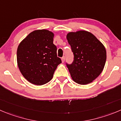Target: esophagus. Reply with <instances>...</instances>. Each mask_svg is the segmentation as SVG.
Masks as SVG:
<instances>
[{
    "label": "esophagus",
    "instance_id": "obj_1",
    "mask_svg": "<svg viewBox=\"0 0 121 121\" xmlns=\"http://www.w3.org/2000/svg\"><path fill=\"white\" fill-rule=\"evenodd\" d=\"M61 61L63 63H64V61H65V57H64V56H63V57L61 58Z\"/></svg>",
    "mask_w": 121,
    "mask_h": 121
}]
</instances>
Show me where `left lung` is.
Returning <instances> with one entry per match:
<instances>
[{
  "label": "left lung",
  "mask_w": 121,
  "mask_h": 121,
  "mask_svg": "<svg viewBox=\"0 0 121 121\" xmlns=\"http://www.w3.org/2000/svg\"><path fill=\"white\" fill-rule=\"evenodd\" d=\"M67 39L74 56L72 63H66L72 79L81 85L91 83L104 67L106 51L104 45L86 31L69 33Z\"/></svg>",
  "instance_id": "left-lung-1"
}]
</instances>
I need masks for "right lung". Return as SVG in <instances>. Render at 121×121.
<instances>
[{"label": "right lung", "instance_id": "right-lung-1", "mask_svg": "<svg viewBox=\"0 0 121 121\" xmlns=\"http://www.w3.org/2000/svg\"><path fill=\"white\" fill-rule=\"evenodd\" d=\"M53 39L54 34L49 30H35L18 45V66L24 77L33 84L42 85L49 82L61 63Z\"/></svg>", "mask_w": 121, "mask_h": 121}]
</instances>
